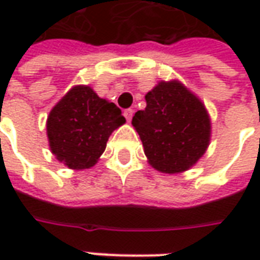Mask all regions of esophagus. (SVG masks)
<instances>
[{"instance_id": "34e87169", "label": "esophagus", "mask_w": 260, "mask_h": 260, "mask_svg": "<svg viewBox=\"0 0 260 260\" xmlns=\"http://www.w3.org/2000/svg\"><path fill=\"white\" fill-rule=\"evenodd\" d=\"M124 115H125V118H126V121L129 122L131 119H132V115H134V110H132V108H128V110H125Z\"/></svg>"}]
</instances>
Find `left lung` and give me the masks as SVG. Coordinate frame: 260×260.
Returning a JSON list of instances; mask_svg holds the SVG:
<instances>
[{"label": "left lung", "instance_id": "1", "mask_svg": "<svg viewBox=\"0 0 260 260\" xmlns=\"http://www.w3.org/2000/svg\"><path fill=\"white\" fill-rule=\"evenodd\" d=\"M146 108L132 125L139 134L147 161L164 174H180L206 153L212 122L205 104L180 80H161L147 91Z\"/></svg>", "mask_w": 260, "mask_h": 260}]
</instances>
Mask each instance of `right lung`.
I'll use <instances>...</instances> for the list:
<instances>
[{
	"instance_id": "1",
	"label": "right lung",
	"mask_w": 260,
	"mask_h": 260,
	"mask_svg": "<svg viewBox=\"0 0 260 260\" xmlns=\"http://www.w3.org/2000/svg\"><path fill=\"white\" fill-rule=\"evenodd\" d=\"M124 124L114 103L97 96L90 86L76 85L48 114L50 150L68 169H90L106 150L110 135Z\"/></svg>"
}]
</instances>
